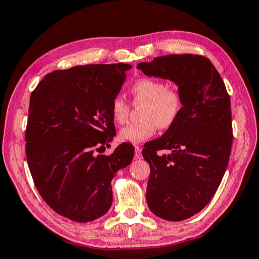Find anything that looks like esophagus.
I'll return each mask as SVG.
<instances>
[{"mask_svg": "<svg viewBox=\"0 0 259 259\" xmlns=\"http://www.w3.org/2000/svg\"><path fill=\"white\" fill-rule=\"evenodd\" d=\"M136 151H135V159L136 160H140L143 157L142 155V148H140L139 146H135Z\"/></svg>", "mask_w": 259, "mask_h": 259, "instance_id": "1", "label": "esophagus"}]
</instances>
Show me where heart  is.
Masks as SVG:
<instances>
[{"instance_id": "heart-1", "label": "heart", "mask_w": 259, "mask_h": 259, "mask_svg": "<svg viewBox=\"0 0 259 259\" xmlns=\"http://www.w3.org/2000/svg\"><path fill=\"white\" fill-rule=\"evenodd\" d=\"M135 104H144L140 112L142 121L123 126L119 133L121 142L142 143L150 139L156 129H169L176 123L183 111V97L174 88H166L163 81L140 78L130 87ZM111 114L116 123L126 122L129 106L121 96L112 100Z\"/></svg>"}]
</instances>
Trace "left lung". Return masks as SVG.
Returning <instances> with one entry per match:
<instances>
[{"label":"left lung","instance_id":"left-lung-1","mask_svg":"<svg viewBox=\"0 0 259 259\" xmlns=\"http://www.w3.org/2000/svg\"><path fill=\"white\" fill-rule=\"evenodd\" d=\"M147 76L174 82L183 111L171 128L143 150L151 166L146 199L170 222L201 211L221 184L232 147L231 100L211 61L199 55H168L137 65ZM168 149L160 156L157 150Z\"/></svg>","mask_w":259,"mask_h":259}]
</instances>
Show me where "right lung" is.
I'll return each mask as SVG.
<instances>
[{
  "instance_id": "obj_1",
  "label": "right lung",
  "mask_w": 259,
  "mask_h": 259,
  "mask_svg": "<svg viewBox=\"0 0 259 259\" xmlns=\"http://www.w3.org/2000/svg\"><path fill=\"white\" fill-rule=\"evenodd\" d=\"M128 64H97L55 71L30 96L26 156L43 200L60 216L88 223L104 216L113 202L111 182L130 164L135 147L117 146L112 100L125 81Z\"/></svg>"
}]
</instances>
